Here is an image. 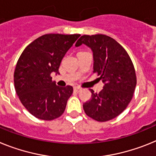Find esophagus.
I'll use <instances>...</instances> for the list:
<instances>
[{"mask_svg":"<svg viewBox=\"0 0 156 156\" xmlns=\"http://www.w3.org/2000/svg\"><path fill=\"white\" fill-rule=\"evenodd\" d=\"M74 92L79 93V92L81 91V90H82V89H81V88H79V87H74Z\"/></svg>","mask_w":156,"mask_h":156,"instance_id":"esophagus-1","label":"esophagus"}]
</instances>
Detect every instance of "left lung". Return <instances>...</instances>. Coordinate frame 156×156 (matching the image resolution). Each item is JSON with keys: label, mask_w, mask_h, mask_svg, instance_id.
<instances>
[{"label": "left lung", "mask_w": 156, "mask_h": 156, "mask_svg": "<svg viewBox=\"0 0 156 156\" xmlns=\"http://www.w3.org/2000/svg\"><path fill=\"white\" fill-rule=\"evenodd\" d=\"M91 48L93 73L100 75L104 89L92 93V98L83 104L89 117L98 122L115 119L131 101L136 85L135 69L129 55L115 39L104 34L83 35L75 44Z\"/></svg>", "instance_id": "obj_1"}]
</instances>
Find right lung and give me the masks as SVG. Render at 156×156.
I'll list each match as a JSON object with an SVG mask.
<instances>
[{
	"instance_id": "1",
	"label": "right lung",
	"mask_w": 156,
	"mask_h": 156,
	"mask_svg": "<svg viewBox=\"0 0 156 156\" xmlns=\"http://www.w3.org/2000/svg\"><path fill=\"white\" fill-rule=\"evenodd\" d=\"M80 34H48L39 37L23 50L14 72L15 89L20 101L37 119L50 121L64 112L73 87H59L51 74L59 67Z\"/></svg>"
}]
</instances>
